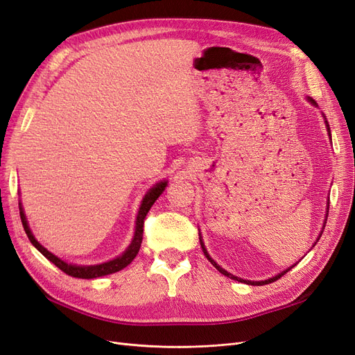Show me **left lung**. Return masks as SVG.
Here are the masks:
<instances>
[{
  "label": "left lung",
  "instance_id": "obj_1",
  "mask_svg": "<svg viewBox=\"0 0 355 355\" xmlns=\"http://www.w3.org/2000/svg\"><path fill=\"white\" fill-rule=\"evenodd\" d=\"M307 101L309 103H311L314 107H319V105H317V103L311 98V96H307ZM322 116H323V119H324V125H326V129H327V135H329V138H332L331 137V128H329V123H327V120H326V116L322 113ZM332 141V139H331ZM327 213H329V202H327V211H326V218H327ZM324 218V220H326ZM326 223V222H324ZM324 226L326 225H323V227H322V232H320V235H319V238H317V241H319L320 239V236H322V234H323V229H324ZM315 241V242H317ZM200 242H201V248H202V252H204V255L207 257V260H209L216 268H217V270L220 272V273H222V275H225V276H227L229 279H234V280H238V282H242V284H247V285H254V286H261V285H267V284H272V282H276V280L277 279H280V277H282L286 272H289L291 270V268L292 267H294V266H291V267H288V268H285V270L284 272H280V273H277V275H275V276H272V277H268V279H266V280H248V279H242V277H238V276H235V275H232V273H229L227 270H225V268L223 267H220L213 259H211V257H210V254H209V251H207V248H205V245H204V241H202V236H201V234H200ZM315 242H314V245H315ZM313 245V247H314Z\"/></svg>",
  "mask_w": 355,
  "mask_h": 355
}]
</instances>
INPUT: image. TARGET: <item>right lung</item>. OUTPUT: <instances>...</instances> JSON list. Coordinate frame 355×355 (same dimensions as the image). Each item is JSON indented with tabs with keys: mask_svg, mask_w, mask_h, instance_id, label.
I'll use <instances>...</instances> for the list:
<instances>
[{
	"mask_svg": "<svg viewBox=\"0 0 355 355\" xmlns=\"http://www.w3.org/2000/svg\"><path fill=\"white\" fill-rule=\"evenodd\" d=\"M168 180H160L157 182L153 188L148 189V192H146L144 195V198L141 201V205H139V210H138V214H137V222H135V232H133V238L129 243V247L121 252L120 255H117L116 259L113 260H108V261H104V263H100V264H91V266H82V264H73V263H67L64 260H61L60 257H57L55 254H53L51 251H48L44 245H41V243L38 242V239H36L32 234V230L29 227V223H28V218H26V214H24V210H23V205L21 202L19 201V210H20V218H21V225L24 227V232H26V235L31 241L32 245L38 250L45 259L50 260L51 263H54L60 270H63L66 275L69 276H73V277H79V279H95V277H100V276H107V275H112V273H116L119 270H121V268H125L128 264H130L133 261V259H135L137 254L139 252V248H141V242H142V234H144V220H145V216L148 214L150 209L153 207V204L157 201V198L160 197V195L163 193V191L166 189Z\"/></svg>",
	"mask_w": 355,
	"mask_h": 355,
	"instance_id": "add662e5",
	"label": "right lung"
}]
</instances>
